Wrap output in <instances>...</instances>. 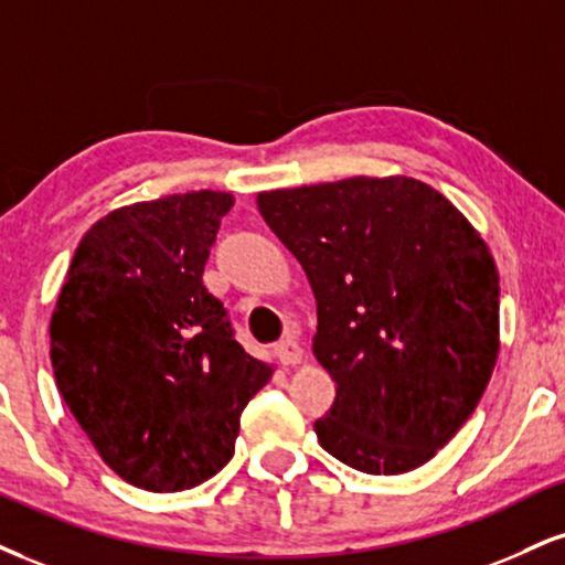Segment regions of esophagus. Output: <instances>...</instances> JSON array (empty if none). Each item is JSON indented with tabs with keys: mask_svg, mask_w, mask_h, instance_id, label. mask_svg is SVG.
<instances>
[{
	"mask_svg": "<svg viewBox=\"0 0 565 565\" xmlns=\"http://www.w3.org/2000/svg\"><path fill=\"white\" fill-rule=\"evenodd\" d=\"M302 348H300V342H297L295 337H287V339H281V342L276 344V358L281 360L284 365H297V363H302Z\"/></svg>",
	"mask_w": 565,
	"mask_h": 565,
	"instance_id": "34e87169",
	"label": "esophagus"
}]
</instances>
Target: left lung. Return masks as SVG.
I'll list each match as a JSON object with an SVG mask.
<instances>
[{
	"instance_id": "left-lung-1",
	"label": "left lung",
	"mask_w": 565,
	"mask_h": 565,
	"mask_svg": "<svg viewBox=\"0 0 565 565\" xmlns=\"http://www.w3.org/2000/svg\"><path fill=\"white\" fill-rule=\"evenodd\" d=\"M318 302L312 352L337 382L316 420L363 473L431 460L477 411L500 350V276L471 223L429 183L344 179L257 194Z\"/></svg>"
}]
</instances>
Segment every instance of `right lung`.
I'll use <instances>...</instances> for the list:
<instances>
[{
	"mask_svg": "<svg viewBox=\"0 0 565 565\" xmlns=\"http://www.w3.org/2000/svg\"><path fill=\"white\" fill-rule=\"evenodd\" d=\"M228 192L113 210L81 239L52 312L65 405L128 484L179 492L234 455L242 411L270 382L202 284Z\"/></svg>",
	"mask_w": 565,
	"mask_h": 565,
	"instance_id": "add662e5",
	"label": "right lung"
}]
</instances>
